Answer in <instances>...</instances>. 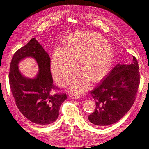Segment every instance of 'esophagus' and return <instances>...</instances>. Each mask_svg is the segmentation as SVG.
I'll use <instances>...</instances> for the list:
<instances>
[{"label": "esophagus", "mask_w": 149, "mask_h": 149, "mask_svg": "<svg viewBox=\"0 0 149 149\" xmlns=\"http://www.w3.org/2000/svg\"><path fill=\"white\" fill-rule=\"evenodd\" d=\"M70 96L71 97V98H73V99H78L79 97V96H78V95H76V94H73V93H71V94H70Z\"/></svg>", "instance_id": "34e87169"}]
</instances>
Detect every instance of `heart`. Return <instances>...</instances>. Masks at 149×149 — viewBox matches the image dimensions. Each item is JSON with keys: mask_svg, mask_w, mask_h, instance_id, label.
<instances>
[{"mask_svg": "<svg viewBox=\"0 0 149 149\" xmlns=\"http://www.w3.org/2000/svg\"><path fill=\"white\" fill-rule=\"evenodd\" d=\"M65 48H55L52 56V71L58 83H65L77 69L79 61L83 73L70 81L71 89L77 94L86 89L90 83L104 75L111 63V48L102 36L94 31H78L69 35Z\"/></svg>", "mask_w": 149, "mask_h": 149, "instance_id": "b5f03b06", "label": "heart"}]
</instances>
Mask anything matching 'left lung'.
<instances>
[{
    "label": "left lung",
    "mask_w": 149,
    "mask_h": 149,
    "mask_svg": "<svg viewBox=\"0 0 149 149\" xmlns=\"http://www.w3.org/2000/svg\"><path fill=\"white\" fill-rule=\"evenodd\" d=\"M140 83L136 57L130 64H118L107 77L91 91L96 109L88 116L93 124L100 127L117 123L134 103Z\"/></svg>",
    "instance_id": "8db88e82"
}]
</instances>
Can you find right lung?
<instances>
[{
  "label": "right lung",
  "instance_id": "1",
  "mask_svg": "<svg viewBox=\"0 0 149 149\" xmlns=\"http://www.w3.org/2000/svg\"><path fill=\"white\" fill-rule=\"evenodd\" d=\"M27 57L34 58L39 66V73L34 79L22 75L17 66ZM50 63L48 54L33 38L14 53L10 66V87L18 109L30 121L40 125L54 123L61 104L67 99L66 94L55 93L60 88L53 83Z\"/></svg>",
  "mask_w": 149,
  "mask_h": 149
}]
</instances>
